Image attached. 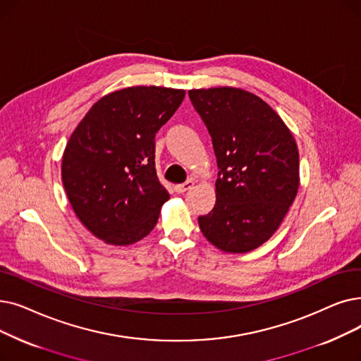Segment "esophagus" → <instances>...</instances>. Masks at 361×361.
I'll use <instances>...</instances> for the list:
<instances>
[{
	"label": "esophagus",
	"instance_id": "34e87169",
	"mask_svg": "<svg viewBox=\"0 0 361 361\" xmlns=\"http://www.w3.org/2000/svg\"><path fill=\"white\" fill-rule=\"evenodd\" d=\"M193 185H195V181H193V180H187V181L183 183V184H177V185L174 187V189H176L177 193H185V192H189Z\"/></svg>",
	"mask_w": 361,
	"mask_h": 361
}]
</instances>
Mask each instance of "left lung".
<instances>
[{
    "instance_id": "left-lung-1",
    "label": "left lung",
    "mask_w": 361,
    "mask_h": 361,
    "mask_svg": "<svg viewBox=\"0 0 361 361\" xmlns=\"http://www.w3.org/2000/svg\"><path fill=\"white\" fill-rule=\"evenodd\" d=\"M218 165L214 209L199 227L224 252H249L283 221L300 187V153L281 118L252 92L233 87L190 90Z\"/></svg>"
}]
</instances>
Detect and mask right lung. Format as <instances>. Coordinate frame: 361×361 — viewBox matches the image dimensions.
Returning a JSON list of instances; mask_svg holds the SVG:
<instances>
[{"mask_svg":"<svg viewBox=\"0 0 361 361\" xmlns=\"http://www.w3.org/2000/svg\"><path fill=\"white\" fill-rule=\"evenodd\" d=\"M184 90L130 87L94 103L61 159V180L81 223L109 245L146 238L169 199L154 169V135Z\"/></svg>","mask_w":361,"mask_h":361,"instance_id":"right-lung-1","label":"right lung"}]
</instances>
